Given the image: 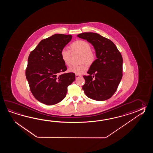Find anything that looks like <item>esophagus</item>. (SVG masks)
Masks as SVG:
<instances>
[{"label":"esophagus","instance_id":"34e87169","mask_svg":"<svg viewBox=\"0 0 153 153\" xmlns=\"http://www.w3.org/2000/svg\"><path fill=\"white\" fill-rule=\"evenodd\" d=\"M81 75H79V74H75V78H76V79L79 78V77H81Z\"/></svg>","mask_w":153,"mask_h":153}]
</instances>
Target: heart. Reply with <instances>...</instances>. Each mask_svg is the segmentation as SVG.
I'll return each instance as SVG.
<instances>
[{"label":"heart","mask_w":153,"mask_h":153,"mask_svg":"<svg viewBox=\"0 0 153 153\" xmlns=\"http://www.w3.org/2000/svg\"><path fill=\"white\" fill-rule=\"evenodd\" d=\"M72 51L81 52V62H85L88 65H91L94 62L95 55L91 51V45L89 42L82 40H78L73 42L70 46ZM61 58L65 65H69L71 63V51L67 48H63L60 52ZM88 67L85 63H82L79 65H72L69 67V72L76 74H81L85 72Z\"/></svg>","instance_id":"obj_1"}]
</instances>
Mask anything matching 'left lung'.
I'll list each match as a JSON object with an SVG mask.
<instances>
[{
	"label": "left lung",
	"instance_id": "obj_1",
	"mask_svg": "<svg viewBox=\"0 0 153 153\" xmlns=\"http://www.w3.org/2000/svg\"><path fill=\"white\" fill-rule=\"evenodd\" d=\"M78 37L85 39L94 47L97 59L92 63L82 90L88 97L105 101L114 94L123 76V59L114 42L97 33L85 32Z\"/></svg>",
	"mask_w": 153,
	"mask_h": 153
}]
</instances>
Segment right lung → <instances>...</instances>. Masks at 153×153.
I'll list each match as a JSON object with an SVG mask.
<instances>
[{"instance_id":"1","label":"right lung","mask_w":153,"mask_h":153,"mask_svg":"<svg viewBox=\"0 0 153 153\" xmlns=\"http://www.w3.org/2000/svg\"><path fill=\"white\" fill-rule=\"evenodd\" d=\"M72 35L56 34L43 39L29 54L26 76L34 97L46 105H53L65 98L67 88L75 80L73 73H65L67 67L60 52Z\"/></svg>"}]
</instances>
